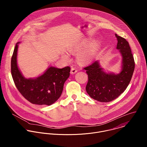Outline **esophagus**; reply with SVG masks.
Returning <instances> with one entry per match:
<instances>
[{"label":"esophagus","mask_w":147,"mask_h":147,"mask_svg":"<svg viewBox=\"0 0 147 147\" xmlns=\"http://www.w3.org/2000/svg\"><path fill=\"white\" fill-rule=\"evenodd\" d=\"M78 70L74 68V67H72L71 69V74H76Z\"/></svg>","instance_id":"obj_1"}]
</instances>
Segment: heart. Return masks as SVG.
<instances>
[{
  "label": "heart",
  "instance_id": "1",
  "mask_svg": "<svg viewBox=\"0 0 147 147\" xmlns=\"http://www.w3.org/2000/svg\"><path fill=\"white\" fill-rule=\"evenodd\" d=\"M91 39L88 38L83 40L82 41L77 43L73 45L69 49V51L72 54L76 53L80 50L86 46L90 42ZM99 47V44L97 41H94L90 43L83 51L80 52L78 55V59L82 63H86L90 62L96 56ZM62 58L64 61H69V57L67 54L63 53L62 55Z\"/></svg>",
  "mask_w": 147,
  "mask_h": 147
}]
</instances>
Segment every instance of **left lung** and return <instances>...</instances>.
Segmentation results:
<instances>
[{"label": "left lung", "instance_id": "obj_1", "mask_svg": "<svg viewBox=\"0 0 147 147\" xmlns=\"http://www.w3.org/2000/svg\"><path fill=\"white\" fill-rule=\"evenodd\" d=\"M117 49L122 56L121 71L119 74L106 72L96 61L84 68L88 75L86 91L93 99L101 102H110L118 98L129 83L135 69L134 59L129 43L125 38L115 34Z\"/></svg>", "mask_w": 147, "mask_h": 147}]
</instances>
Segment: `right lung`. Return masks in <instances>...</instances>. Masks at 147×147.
<instances>
[{"instance_id":"add662e5","label":"right lung","mask_w":147,"mask_h":147,"mask_svg":"<svg viewBox=\"0 0 147 147\" xmlns=\"http://www.w3.org/2000/svg\"><path fill=\"white\" fill-rule=\"evenodd\" d=\"M19 43L16 44L11 58V74L16 88L23 97L32 104L52 105L62 93L64 84L69 76L70 67H49L42 75L36 78H25L17 62Z\"/></svg>"}]
</instances>
